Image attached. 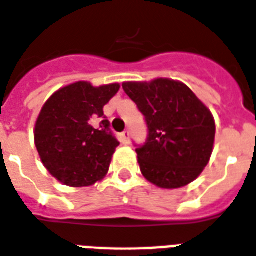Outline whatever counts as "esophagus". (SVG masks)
Wrapping results in <instances>:
<instances>
[{"label": "esophagus", "instance_id": "34e87169", "mask_svg": "<svg viewBox=\"0 0 256 256\" xmlns=\"http://www.w3.org/2000/svg\"><path fill=\"white\" fill-rule=\"evenodd\" d=\"M121 142H122L124 144H130V132H128V130H124V132L121 134Z\"/></svg>", "mask_w": 256, "mask_h": 256}]
</instances>
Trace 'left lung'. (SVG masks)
Masks as SVG:
<instances>
[{"label": "left lung", "mask_w": 256, "mask_h": 256, "mask_svg": "<svg viewBox=\"0 0 256 256\" xmlns=\"http://www.w3.org/2000/svg\"><path fill=\"white\" fill-rule=\"evenodd\" d=\"M122 88L148 126L144 146L136 148L144 178L165 190L196 180L214 147L216 121L210 109L178 80L126 82Z\"/></svg>", "instance_id": "8db88e82"}]
</instances>
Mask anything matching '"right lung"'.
I'll list each match as a JSON object with an SVG mask.
<instances>
[{
	"mask_svg": "<svg viewBox=\"0 0 256 256\" xmlns=\"http://www.w3.org/2000/svg\"><path fill=\"white\" fill-rule=\"evenodd\" d=\"M120 90L76 82L57 90L40 109L34 139L50 174L68 187H88L109 172L120 143L112 135L104 106Z\"/></svg>",
	"mask_w": 256,
	"mask_h": 256,
	"instance_id": "1",
	"label": "right lung"
}]
</instances>
